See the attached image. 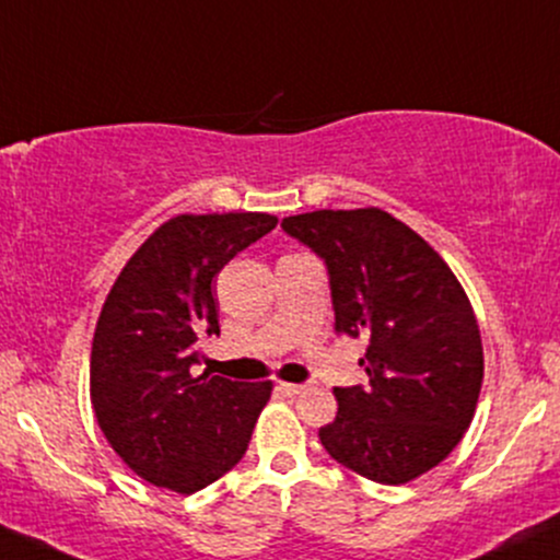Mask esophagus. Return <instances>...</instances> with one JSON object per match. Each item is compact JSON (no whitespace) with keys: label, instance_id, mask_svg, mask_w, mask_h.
<instances>
[{"label":"esophagus","instance_id":"34e87169","mask_svg":"<svg viewBox=\"0 0 560 560\" xmlns=\"http://www.w3.org/2000/svg\"><path fill=\"white\" fill-rule=\"evenodd\" d=\"M279 392H284L287 397H294V395H300L302 389H305V384H289V382H281L279 387H276Z\"/></svg>","mask_w":560,"mask_h":560}]
</instances>
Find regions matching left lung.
<instances>
[{
    "label": "left lung",
    "mask_w": 560,
    "mask_h": 560,
    "mask_svg": "<svg viewBox=\"0 0 560 560\" xmlns=\"http://www.w3.org/2000/svg\"><path fill=\"white\" fill-rule=\"evenodd\" d=\"M324 260L334 329L369 339V384L334 387L337 419L318 429L337 464L378 485L421 477L474 419L485 358L471 302L447 262L378 208L281 221Z\"/></svg>",
    "instance_id": "1"
}]
</instances>
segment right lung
Segmentation results:
<instances>
[{
	"label": "right lung",
	"mask_w": 560,
	"mask_h": 560,
	"mask_svg": "<svg viewBox=\"0 0 560 560\" xmlns=\"http://www.w3.org/2000/svg\"><path fill=\"white\" fill-rule=\"evenodd\" d=\"M276 229L266 213L176 215L133 253L92 342V405L128 468L197 492L242 460L271 382L195 374L197 345L221 334L213 279Z\"/></svg>",
	"instance_id": "obj_1"
}]
</instances>
